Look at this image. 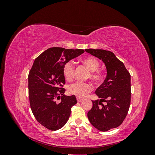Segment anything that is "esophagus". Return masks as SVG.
<instances>
[{
	"label": "esophagus",
	"instance_id": "1",
	"mask_svg": "<svg viewBox=\"0 0 155 155\" xmlns=\"http://www.w3.org/2000/svg\"><path fill=\"white\" fill-rule=\"evenodd\" d=\"M77 101L78 103H80V102L83 101V99H81V98H79V97H77Z\"/></svg>",
	"mask_w": 155,
	"mask_h": 155
}]
</instances>
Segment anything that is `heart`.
Segmentation results:
<instances>
[{"label":"heart","instance_id":"b5f03b06","mask_svg":"<svg viewBox=\"0 0 155 155\" xmlns=\"http://www.w3.org/2000/svg\"><path fill=\"white\" fill-rule=\"evenodd\" d=\"M82 63L90 70L88 78L95 83H100L103 79V74L97 69L100 67V62L94 57H87L81 60ZM74 65L72 61L64 64L63 68L64 78L67 81H71L74 77ZM93 89V87L88 83H76L68 86V91L70 94L74 95L79 98L85 97Z\"/></svg>","mask_w":155,"mask_h":155}]
</instances>
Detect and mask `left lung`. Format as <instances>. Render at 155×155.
<instances>
[{
	"instance_id": "obj_1",
	"label": "left lung",
	"mask_w": 155,
	"mask_h": 155,
	"mask_svg": "<svg viewBox=\"0 0 155 155\" xmlns=\"http://www.w3.org/2000/svg\"><path fill=\"white\" fill-rule=\"evenodd\" d=\"M85 51L101 60L107 69L105 79L95 92L100 100L92 101V107L87 116L96 129L107 131L120 125L127 114L130 103V75L112 51L102 49Z\"/></svg>"
}]
</instances>
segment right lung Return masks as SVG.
<instances>
[{"mask_svg": "<svg viewBox=\"0 0 155 155\" xmlns=\"http://www.w3.org/2000/svg\"><path fill=\"white\" fill-rule=\"evenodd\" d=\"M82 49L48 48L37 57L28 75L29 99L37 121L45 127L57 130L66 124L71 108L77 104L74 95L64 94V64L84 53ZM56 99H60L59 103Z\"/></svg>", "mask_w": 155, "mask_h": 155, "instance_id": "add662e5", "label": "right lung"}]
</instances>
